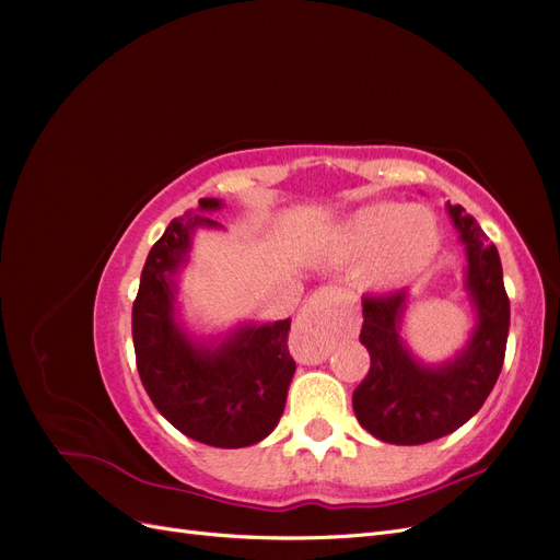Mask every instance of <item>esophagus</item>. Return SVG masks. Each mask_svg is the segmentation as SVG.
Listing matches in <instances>:
<instances>
[{
    "mask_svg": "<svg viewBox=\"0 0 560 560\" xmlns=\"http://www.w3.org/2000/svg\"><path fill=\"white\" fill-rule=\"evenodd\" d=\"M292 350L303 360H317L327 350V329L317 308H306L296 322L290 336Z\"/></svg>",
    "mask_w": 560,
    "mask_h": 560,
    "instance_id": "obj_1",
    "label": "esophagus"
}]
</instances>
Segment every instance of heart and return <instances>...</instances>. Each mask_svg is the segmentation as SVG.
Wrapping results in <instances>:
<instances>
[{"instance_id":"obj_1","label":"heart","mask_w":560,"mask_h":560,"mask_svg":"<svg viewBox=\"0 0 560 560\" xmlns=\"http://www.w3.org/2000/svg\"><path fill=\"white\" fill-rule=\"evenodd\" d=\"M439 249V226L430 210L374 202L352 212L336 231L341 261H362L358 278L366 290H393L418 276Z\"/></svg>"}]
</instances>
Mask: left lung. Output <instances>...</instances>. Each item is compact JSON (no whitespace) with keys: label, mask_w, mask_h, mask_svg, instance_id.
I'll list each match as a JSON object with an SVG mask.
<instances>
[{"label":"left lung","mask_w":560,"mask_h":560,"mask_svg":"<svg viewBox=\"0 0 560 560\" xmlns=\"http://www.w3.org/2000/svg\"><path fill=\"white\" fill-rule=\"evenodd\" d=\"M465 245V292L477 325L465 348L442 364H425L404 343L401 322L409 290L362 299L360 341L371 366L352 393L360 425L381 442L418 446L455 432L477 413L493 389L510 334V299L498 247L463 206H446Z\"/></svg>","instance_id":"obj_1"}]
</instances>
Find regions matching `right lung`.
<instances>
[{
  "label": "right lung",
  "instance_id": "add662e5",
  "mask_svg": "<svg viewBox=\"0 0 560 560\" xmlns=\"http://www.w3.org/2000/svg\"><path fill=\"white\" fill-rule=\"evenodd\" d=\"M222 200L200 198L198 214L171 222L151 247L132 303L135 360L147 395L182 434L214 448H243L276 430L296 364L287 348L292 319L241 322L196 338L177 317V276L198 229H222L208 214Z\"/></svg>",
  "mask_w": 560,
  "mask_h": 560
}]
</instances>
